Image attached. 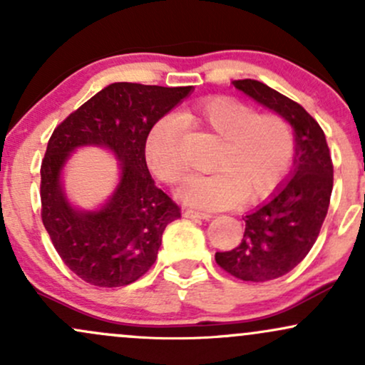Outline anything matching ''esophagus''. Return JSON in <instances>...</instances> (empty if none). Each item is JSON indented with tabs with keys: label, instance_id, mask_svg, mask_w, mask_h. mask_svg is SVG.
Returning <instances> with one entry per match:
<instances>
[{
	"label": "esophagus",
	"instance_id": "34e87169",
	"mask_svg": "<svg viewBox=\"0 0 365 365\" xmlns=\"http://www.w3.org/2000/svg\"><path fill=\"white\" fill-rule=\"evenodd\" d=\"M183 216L188 217V220H209L211 217V215H207V212H199L194 211V209H185Z\"/></svg>",
	"mask_w": 365,
	"mask_h": 365
}]
</instances>
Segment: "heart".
Instances as JSON below:
<instances>
[{
	"mask_svg": "<svg viewBox=\"0 0 365 365\" xmlns=\"http://www.w3.org/2000/svg\"><path fill=\"white\" fill-rule=\"evenodd\" d=\"M180 123L206 130L221 139L209 177L192 178L178 197L190 206L221 209L240 202H261L269 197L292 168L295 135L278 113H257L232 96H211L178 113ZM175 118H161L150 128L145 144L149 168L165 185L185 177L182 159V128Z\"/></svg>",
	"mask_w": 365,
	"mask_h": 365,
	"instance_id": "heart-1",
	"label": "heart"
}]
</instances>
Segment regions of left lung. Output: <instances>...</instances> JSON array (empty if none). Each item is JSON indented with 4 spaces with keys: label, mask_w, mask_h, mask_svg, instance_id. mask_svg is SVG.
<instances>
[{
    "label": "left lung",
    "mask_w": 365,
    "mask_h": 365,
    "mask_svg": "<svg viewBox=\"0 0 365 365\" xmlns=\"http://www.w3.org/2000/svg\"><path fill=\"white\" fill-rule=\"evenodd\" d=\"M233 86L282 115L295 130L292 178L271 200L244 217L240 244L215 255L221 269L242 282H269L290 273L316 244L328 215L333 161L319 123L299 103L252 78L235 81Z\"/></svg>",
    "instance_id": "1"
}]
</instances>
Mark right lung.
<instances>
[{"label": "right lung", "instance_id": "right-lung-1", "mask_svg": "<svg viewBox=\"0 0 365 365\" xmlns=\"http://www.w3.org/2000/svg\"><path fill=\"white\" fill-rule=\"evenodd\" d=\"M190 91L116 82L54 128L41 165V217L61 261L83 282L106 288L137 282L156 261L166 226L182 216L150 177L145 140ZM82 145L108 147L122 163L119 187L98 212H77L61 190L62 165Z\"/></svg>", "mask_w": 365, "mask_h": 365}]
</instances>
